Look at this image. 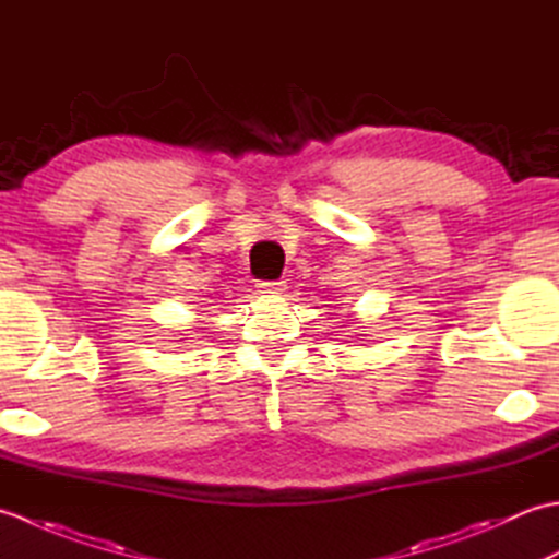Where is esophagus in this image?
I'll return each instance as SVG.
<instances>
[{"label":"esophagus","instance_id":"esophagus-1","mask_svg":"<svg viewBox=\"0 0 559 559\" xmlns=\"http://www.w3.org/2000/svg\"><path fill=\"white\" fill-rule=\"evenodd\" d=\"M286 281H261L259 283V293H269V295H281L286 293Z\"/></svg>","mask_w":559,"mask_h":559}]
</instances>
